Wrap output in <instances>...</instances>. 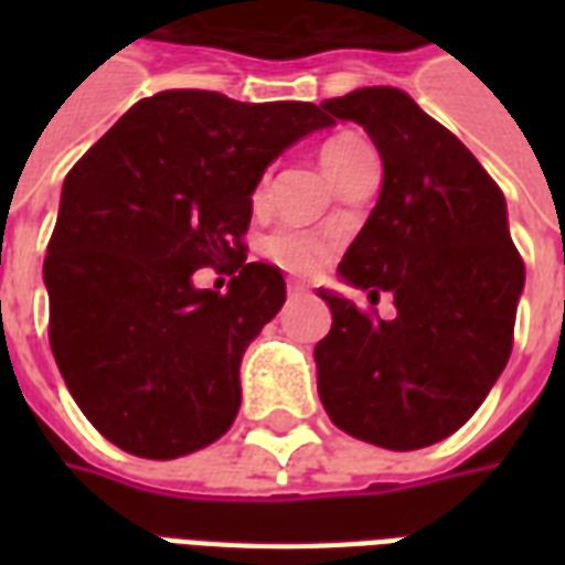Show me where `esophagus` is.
Masks as SVG:
<instances>
[{
  "mask_svg": "<svg viewBox=\"0 0 565 565\" xmlns=\"http://www.w3.org/2000/svg\"><path fill=\"white\" fill-rule=\"evenodd\" d=\"M287 294H290V296H302V294H306V287H302V284L290 281V284H287Z\"/></svg>",
  "mask_w": 565,
  "mask_h": 565,
  "instance_id": "34e87169",
  "label": "esophagus"
}]
</instances>
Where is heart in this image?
I'll return each mask as SVG.
<instances>
[{
  "label": "heart",
  "mask_w": 565,
  "mask_h": 565,
  "mask_svg": "<svg viewBox=\"0 0 565 565\" xmlns=\"http://www.w3.org/2000/svg\"><path fill=\"white\" fill-rule=\"evenodd\" d=\"M366 150L372 148H369L363 139L351 136V132L335 136V139H330L320 148L323 172L330 174V181H335V178H339L360 153H366ZM263 193H266V190L259 186L257 202L263 199ZM330 250L332 242L327 235L296 230V226H281V230H275V233L263 238V254H266L271 263H278L281 269L296 271V275H308V271L320 269V266L327 263V257H330Z\"/></svg>",
  "instance_id": "1"
}]
</instances>
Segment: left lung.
I'll list each match as a JSON object with an SVG mask.
<instances>
[{"instance_id":"8db88e82","label":"left lung","mask_w":565,"mask_h":565,"mask_svg":"<svg viewBox=\"0 0 565 565\" xmlns=\"http://www.w3.org/2000/svg\"><path fill=\"white\" fill-rule=\"evenodd\" d=\"M332 124L366 129L384 181L339 278L396 318L372 320L320 287L332 327L315 348L318 393L348 436L417 450L457 433L509 363L523 259L505 196L472 150L396 87L320 103Z\"/></svg>"}]
</instances>
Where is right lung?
<instances>
[{"label": "right lung", "mask_w": 565, "mask_h": 565, "mask_svg": "<svg viewBox=\"0 0 565 565\" xmlns=\"http://www.w3.org/2000/svg\"><path fill=\"white\" fill-rule=\"evenodd\" d=\"M332 120L311 103L162 90L129 108L66 174L44 257L51 351L117 448L174 460L233 426L247 344L281 311L284 275L247 263L259 178ZM202 265L234 275L199 291Z\"/></svg>", "instance_id": "right-lung-1"}]
</instances>
